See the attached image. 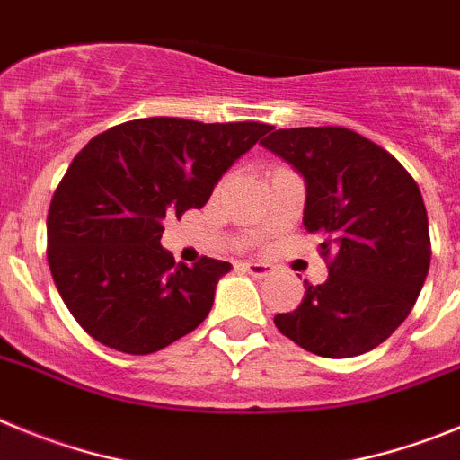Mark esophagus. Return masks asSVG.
<instances>
[{"mask_svg": "<svg viewBox=\"0 0 460 460\" xmlns=\"http://www.w3.org/2000/svg\"><path fill=\"white\" fill-rule=\"evenodd\" d=\"M243 268L254 277H268L272 272L270 266H266V263H256V261H247V263H243Z\"/></svg>", "mask_w": 460, "mask_h": 460, "instance_id": "esophagus-1", "label": "esophagus"}]
</instances>
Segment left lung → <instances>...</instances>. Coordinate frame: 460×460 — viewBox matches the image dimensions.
Here are the masks:
<instances>
[{"label": "left lung", "mask_w": 460, "mask_h": 460, "mask_svg": "<svg viewBox=\"0 0 460 460\" xmlns=\"http://www.w3.org/2000/svg\"><path fill=\"white\" fill-rule=\"evenodd\" d=\"M263 148L305 181L309 234L330 256L323 284L277 314L281 334L321 358L369 353L408 318L431 263L429 217L403 164L349 128L268 130Z\"/></svg>", "instance_id": "obj_1"}]
</instances>
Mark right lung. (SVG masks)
<instances>
[{
  "mask_svg": "<svg viewBox=\"0 0 460 460\" xmlns=\"http://www.w3.org/2000/svg\"><path fill=\"white\" fill-rule=\"evenodd\" d=\"M268 130L256 121L137 119L77 153L49 204L48 261L61 300L91 337L148 355L208 316L231 263H176L160 245L163 222L201 208Z\"/></svg>",
  "mask_w": 460,
  "mask_h": 460,
  "instance_id": "right-lung-1",
  "label": "right lung"
}]
</instances>
